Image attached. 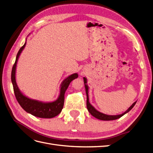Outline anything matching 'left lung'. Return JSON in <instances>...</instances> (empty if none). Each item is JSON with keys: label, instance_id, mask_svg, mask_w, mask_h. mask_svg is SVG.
I'll return each instance as SVG.
<instances>
[{"label": "left lung", "instance_id": "8db88e82", "mask_svg": "<svg viewBox=\"0 0 153 153\" xmlns=\"http://www.w3.org/2000/svg\"><path fill=\"white\" fill-rule=\"evenodd\" d=\"M84 84H85V92H86V94H87V108L88 111H89V113L92 115V116H94V117L100 119V120H103V121H112V120H115V119H117L120 117H121L123 115H124L125 114L128 113L129 110H131L132 108L136 104L137 101H135V103H133V105L129 107L126 112L122 114H120V115H106L104 114L101 113L100 112H98V110H96L93 106H92L89 101V96H88V86L86 85V83H87V79L84 77Z\"/></svg>", "mask_w": 153, "mask_h": 153}]
</instances>
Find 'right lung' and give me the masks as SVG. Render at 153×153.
<instances>
[{"label":"right lung","instance_id":"add662e5","mask_svg":"<svg viewBox=\"0 0 153 153\" xmlns=\"http://www.w3.org/2000/svg\"><path fill=\"white\" fill-rule=\"evenodd\" d=\"M25 45L26 43L22 46L19 51H18L16 55V61L13 66L11 71V82L16 100L22 108H24V110H25L27 112L33 115L36 117L41 118L54 117L59 114L62 111L64 103V94H65V92L70 82L78 77V74L74 73L73 75H71L62 82L59 98L56 101H53V102L42 103L39 102L38 101L27 98L26 96L23 95L22 92L18 89L15 80V72L18 59L22 51L24 48Z\"/></svg>","mask_w":153,"mask_h":153}]
</instances>
